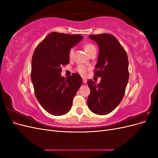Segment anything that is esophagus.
Instances as JSON below:
<instances>
[{"mask_svg": "<svg viewBox=\"0 0 158 158\" xmlns=\"http://www.w3.org/2000/svg\"><path fill=\"white\" fill-rule=\"evenodd\" d=\"M82 81H83V83H84V84H85L87 82V80L85 79V78H83L82 79Z\"/></svg>", "mask_w": 158, "mask_h": 158, "instance_id": "34e87169", "label": "esophagus"}]
</instances>
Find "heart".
<instances>
[{
	"instance_id": "b5f03b06",
	"label": "heart",
	"mask_w": 158,
	"mask_h": 158,
	"mask_svg": "<svg viewBox=\"0 0 158 158\" xmlns=\"http://www.w3.org/2000/svg\"><path fill=\"white\" fill-rule=\"evenodd\" d=\"M84 49H85V51L87 52V53L89 55V53L91 51L95 49V47L92 44H86L84 45ZM74 48H71L69 50V56L70 59L73 58V55H74ZM88 69H89L88 67H86V66L82 65V64L78 65L77 66V68H76V70H77V71L78 72V73L80 74L81 75H82V76H85V74H86Z\"/></svg>"
}]
</instances>
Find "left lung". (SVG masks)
I'll list each match as a JSON object with an SVG mask.
<instances>
[{
    "label": "left lung",
    "mask_w": 158,
    "mask_h": 158,
    "mask_svg": "<svg viewBox=\"0 0 158 158\" xmlns=\"http://www.w3.org/2000/svg\"><path fill=\"white\" fill-rule=\"evenodd\" d=\"M89 37L99 47L94 75L102 79L98 84L88 80L90 94L87 104L91 111L103 115L113 111L125 95L129 78L128 56L113 35L102 33Z\"/></svg>",
    "instance_id": "left-lung-1"
}]
</instances>
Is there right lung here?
<instances>
[{"label":"right lung","instance_id":"add662e5","mask_svg":"<svg viewBox=\"0 0 158 158\" xmlns=\"http://www.w3.org/2000/svg\"><path fill=\"white\" fill-rule=\"evenodd\" d=\"M83 39L80 35L52 32L37 46L31 62V82L35 97L47 112L63 115L71 109L73 100L82 84L74 73L66 79L62 66L69 63V52Z\"/></svg>","mask_w":158,"mask_h":158}]
</instances>
